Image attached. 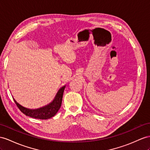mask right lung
I'll return each instance as SVG.
<instances>
[{
	"label": "right lung",
	"mask_w": 150,
	"mask_h": 150,
	"mask_svg": "<svg viewBox=\"0 0 150 150\" xmlns=\"http://www.w3.org/2000/svg\"><path fill=\"white\" fill-rule=\"evenodd\" d=\"M64 87H63L62 88H61L59 91L57 92L54 99L52 103L43 107V108H40L39 109L30 110L26 108L18 103L15 101L14 99H13L16 106H18V108L20 109L23 113H24L26 116L37 119H41V120H47V119L51 118V117L54 116L61 108Z\"/></svg>",
	"instance_id": "1"
}]
</instances>
